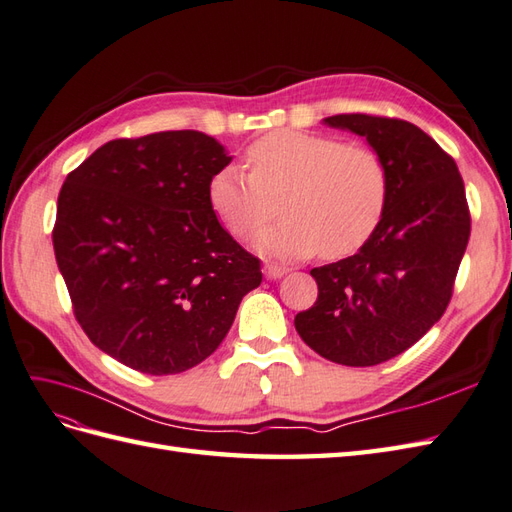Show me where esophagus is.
Masks as SVG:
<instances>
[{"label":"esophagus","instance_id":"1","mask_svg":"<svg viewBox=\"0 0 512 512\" xmlns=\"http://www.w3.org/2000/svg\"><path fill=\"white\" fill-rule=\"evenodd\" d=\"M287 272H290V268L279 266V264H266V266H264L266 279H281L283 274H287Z\"/></svg>","mask_w":512,"mask_h":512}]
</instances>
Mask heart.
I'll use <instances>...</instances> for the list:
<instances>
[{
    "instance_id": "1",
    "label": "heart",
    "mask_w": 512,
    "mask_h": 512,
    "mask_svg": "<svg viewBox=\"0 0 512 512\" xmlns=\"http://www.w3.org/2000/svg\"><path fill=\"white\" fill-rule=\"evenodd\" d=\"M246 166L248 173L238 166L214 173L207 199L222 227L240 240L277 216L279 203L285 218L259 233L261 253L348 257L381 225L389 170L370 147L283 129L255 140L246 149Z\"/></svg>"
}]
</instances>
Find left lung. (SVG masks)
Segmentation results:
<instances>
[{"instance_id": "8db88e82", "label": "left lung", "mask_w": 512, "mask_h": 512, "mask_svg": "<svg viewBox=\"0 0 512 512\" xmlns=\"http://www.w3.org/2000/svg\"><path fill=\"white\" fill-rule=\"evenodd\" d=\"M324 123L372 144L389 170V199L359 253L311 270L318 300L294 324L320 357L370 368L409 350L448 309L471 214L454 157L417 125L374 114Z\"/></svg>"}]
</instances>
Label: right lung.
I'll list each match as a JSON object with an SVG mask.
<instances>
[{
	"label": "right lung",
	"instance_id": "1",
	"mask_svg": "<svg viewBox=\"0 0 512 512\" xmlns=\"http://www.w3.org/2000/svg\"><path fill=\"white\" fill-rule=\"evenodd\" d=\"M229 162L201 131H157L106 142L62 183L51 240L75 320L131 370L164 376L205 361L261 283V261L207 199Z\"/></svg>",
	"mask_w": 512,
	"mask_h": 512
}]
</instances>
